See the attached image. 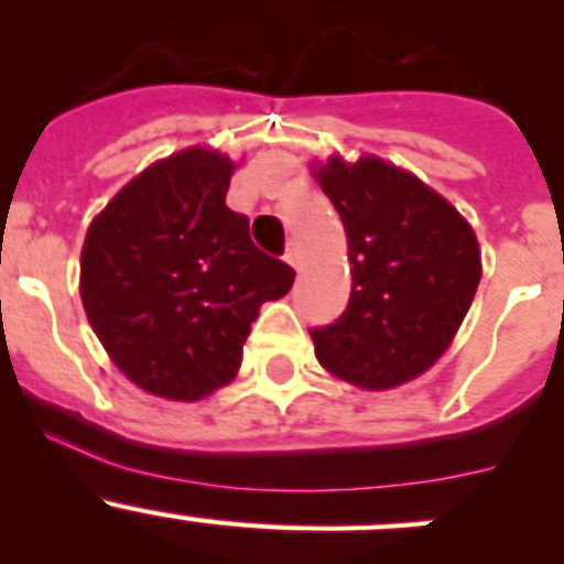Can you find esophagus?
Segmentation results:
<instances>
[{
    "label": "esophagus",
    "mask_w": 564,
    "mask_h": 564,
    "mask_svg": "<svg viewBox=\"0 0 564 564\" xmlns=\"http://www.w3.org/2000/svg\"><path fill=\"white\" fill-rule=\"evenodd\" d=\"M283 259H286L292 267H300V248H297V242H294V240L286 242V253H283Z\"/></svg>",
    "instance_id": "34e87169"
}]
</instances>
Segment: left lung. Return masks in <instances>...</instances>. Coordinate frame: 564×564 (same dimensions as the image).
Masks as SVG:
<instances>
[{
	"label": "left lung",
	"instance_id": "1",
	"mask_svg": "<svg viewBox=\"0 0 564 564\" xmlns=\"http://www.w3.org/2000/svg\"><path fill=\"white\" fill-rule=\"evenodd\" d=\"M316 176L351 261L349 305L311 329L316 357L357 388H398L440 360L475 300V231L440 193L379 158H329Z\"/></svg>",
	"mask_w": 564,
	"mask_h": 564
}]
</instances>
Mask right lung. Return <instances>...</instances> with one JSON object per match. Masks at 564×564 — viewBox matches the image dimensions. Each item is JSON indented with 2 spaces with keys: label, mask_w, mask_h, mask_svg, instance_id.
<instances>
[{
  "label": "right lung",
  "mask_w": 564,
  "mask_h": 564,
  "mask_svg": "<svg viewBox=\"0 0 564 564\" xmlns=\"http://www.w3.org/2000/svg\"><path fill=\"white\" fill-rule=\"evenodd\" d=\"M229 158L191 147L152 163L93 220L82 300L119 371L152 395L198 401L231 382L250 324L294 270L226 207Z\"/></svg>",
  "instance_id": "right-lung-1"
}]
</instances>
